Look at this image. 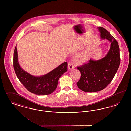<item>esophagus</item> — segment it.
I'll use <instances>...</instances> for the list:
<instances>
[{
  "instance_id": "1",
  "label": "esophagus",
  "mask_w": 131,
  "mask_h": 131,
  "mask_svg": "<svg viewBox=\"0 0 131 131\" xmlns=\"http://www.w3.org/2000/svg\"><path fill=\"white\" fill-rule=\"evenodd\" d=\"M68 68L69 69H74L75 68V66L74 65V63L73 62V61H69L68 64Z\"/></svg>"
}]
</instances>
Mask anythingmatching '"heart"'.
I'll use <instances>...</instances> for the list:
<instances>
[{"label": "heart", "instance_id": "b5f03b06", "mask_svg": "<svg viewBox=\"0 0 131 131\" xmlns=\"http://www.w3.org/2000/svg\"><path fill=\"white\" fill-rule=\"evenodd\" d=\"M76 59L78 62L80 63L85 62L87 59V56L86 53H81L76 57Z\"/></svg>", "mask_w": 131, "mask_h": 131}]
</instances>
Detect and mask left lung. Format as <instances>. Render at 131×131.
Segmentation results:
<instances>
[{"mask_svg":"<svg viewBox=\"0 0 131 131\" xmlns=\"http://www.w3.org/2000/svg\"><path fill=\"white\" fill-rule=\"evenodd\" d=\"M102 39H106L111 43L108 53L101 59H90L77 68L81 72V78L77 85L81 90L94 92L105 88L116 74L120 63V50L117 41L111 33L102 27H98Z\"/></svg>","mask_w":131,"mask_h":131,"instance_id":"left-lung-1","label":"left lung"}]
</instances>
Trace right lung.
<instances>
[{
	"instance_id": "add662e5",
	"label": "right lung",
	"mask_w": 131,
	"mask_h": 131,
	"mask_svg": "<svg viewBox=\"0 0 131 131\" xmlns=\"http://www.w3.org/2000/svg\"><path fill=\"white\" fill-rule=\"evenodd\" d=\"M67 63H63L50 73L37 77L29 74L20 67L18 62L17 49L14 52L13 66L16 74L22 84L31 93L38 95H47L56 89L59 78L67 71Z\"/></svg>"
}]
</instances>
